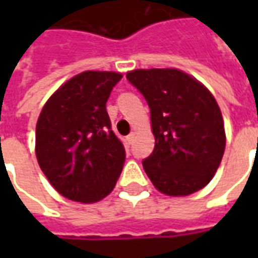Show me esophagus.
<instances>
[{"label": "esophagus", "instance_id": "obj_1", "mask_svg": "<svg viewBox=\"0 0 258 258\" xmlns=\"http://www.w3.org/2000/svg\"><path fill=\"white\" fill-rule=\"evenodd\" d=\"M134 138H135V134L134 133H131L130 135H127V142H128V144H133V142H134Z\"/></svg>", "mask_w": 258, "mask_h": 258}]
</instances>
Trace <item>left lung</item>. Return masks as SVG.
I'll return each mask as SVG.
<instances>
[{
  "instance_id": "8db88e82",
  "label": "left lung",
  "mask_w": 258,
  "mask_h": 258,
  "mask_svg": "<svg viewBox=\"0 0 258 258\" xmlns=\"http://www.w3.org/2000/svg\"><path fill=\"white\" fill-rule=\"evenodd\" d=\"M151 109L155 149L142 160L152 184L170 196H186L214 177L225 149V131L214 96L177 69L127 73Z\"/></svg>"
}]
</instances>
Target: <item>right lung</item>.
<instances>
[{"instance_id": "obj_1", "label": "right lung", "mask_w": 258, "mask_h": 258, "mask_svg": "<svg viewBox=\"0 0 258 258\" xmlns=\"http://www.w3.org/2000/svg\"><path fill=\"white\" fill-rule=\"evenodd\" d=\"M121 80L114 72H84L70 79L42 107L36 127V155L59 194L92 203L112 192L125 149L113 133L106 102Z\"/></svg>"}]
</instances>
